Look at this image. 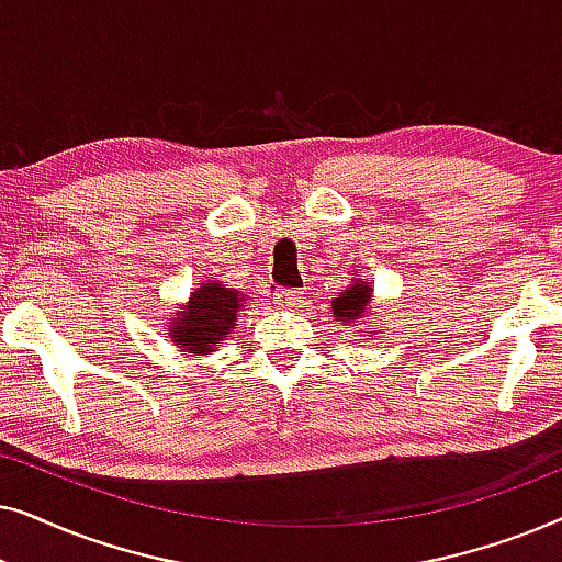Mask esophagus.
<instances>
[{"instance_id": "1", "label": "esophagus", "mask_w": 562, "mask_h": 562, "mask_svg": "<svg viewBox=\"0 0 562 562\" xmlns=\"http://www.w3.org/2000/svg\"><path fill=\"white\" fill-rule=\"evenodd\" d=\"M299 302H302V291L296 289H281L273 294V304L279 306V310H294Z\"/></svg>"}]
</instances>
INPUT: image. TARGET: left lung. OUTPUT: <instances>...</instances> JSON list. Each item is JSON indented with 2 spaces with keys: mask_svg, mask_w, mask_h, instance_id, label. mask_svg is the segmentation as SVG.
I'll return each mask as SVG.
<instances>
[{
  "mask_svg": "<svg viewBox=\"0 0 562 562\" xmlns=\"http://www.w3.org/2000/svg\"><path fill=\"white\" fill-rule=\"evenodd\" d=\"M329 314H333L335 322L340 327H348V333H360V322H363L368 314L375 312V304H373V286L368 279H356V273H352L350 279V286L340 291V296L333 299V304H329ZM373 335H379V329L373 325L368 327V340H373Z\"/></svg>",
  "mask_w": 562,
  "mask_h": 562,
  "instance_id": "1",
  "label": "left lung"
}]
</instances>
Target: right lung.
<instances>
[{"instance_id": "right-lung-1", "label": "right lung", "mask_w": 562, "mask_h": 562, "mask_svg": "<svg viewBox=\"0 0 562 562\" xmlns=\"http://www.w3.org/2000/svg\"><path fill=\"white\" fill-rule=\"evenodd\" d=\"M245 302L243 291L227 289L222 281H202L191 289L187 302L168 312L171 322H166L164 333L183 356L206 358L235 333L237 312Z\"/></svg>"}]
</instances>
